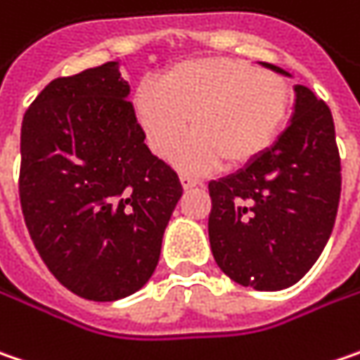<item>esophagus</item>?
<instances>
[{
	"mask_svg": "<svg viewBox=\"0 0 360 360\" xmlns=\"http://www.w3.org/2000/svg\"><path fill=\"white\" fill-rule=\"evenodd\" d=\"M180 180H182V186L188 190V188H194V186H198L200 184V180H196L194 176H188V174H182L180 176Z\"/></svg>",
	"mask_w": 360,
	"mask_h": 360,
	"instance_id": "1",
	"label": "esophagus"
}]
</instances>
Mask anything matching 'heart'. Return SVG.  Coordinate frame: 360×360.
<instances>
[{
	"mask_svg": "<svg viewBox=\"0 0 360 360\" xmlns=\"http://www.w3.org/2000/svg\"><path fill=\"white\" fill-rule=\"evenodd\" d=\"M292 84L271 70L237 58H196L170 66L160 84H141L134 107L153 153L168 155L188 131L174 160L207 170L221 160L239 168L265 153L283 129Z\"/></svg>",
	"mask_w": 360,
	"mask_h": 360,
	"instance_id": "obj_1",
	"label": "heart"
}]
</instances>
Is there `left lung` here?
<instances>
[{
    "label": "left lung",
    "mask_w": 360,
    "mask_h": 360,
    "mask_svg": "<svg viewBox=\"0 0 360 360\" xmlns=\"http://www.w3.org/2000/svg\"><path fill=\"white\" fill-rule=\"evenodd\" d=\"M340 184L333 113L297 84L296 113L278 141L237 174L208 184V237L217 265L233 281L261 292L294 285L330 239Z\"/></svg>",
    "instance_id": "1"
}]
</instances>
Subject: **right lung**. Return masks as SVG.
<instances>
[{
	"label": "right lung",
	"instance_id": "1",
	"mask_svg": "<svg viewBox=\"0 0 360 360\" xmlns=\"http://www.w3.org/2000/svg\"><path fill=\"white\" fill-rule=\"evenodd\" d=\"M121 63L48 82L22 121L20 202L50 274L72 294L113 302L146 285L182 196L143 143Z\"/></svg>",
	"mask_w": 360,
	"mask_h": 360
}]
</instances>
